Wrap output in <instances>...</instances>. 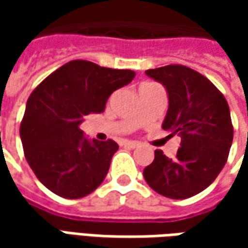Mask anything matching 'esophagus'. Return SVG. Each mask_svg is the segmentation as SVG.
<instances>
[{
    "label": "esophagus",
    "instance_id": "1",
    "mask_svg": "<svg viewBox=\"0 0 248 248\" xmlns=\"http://www.w3.org/2000/svg\"><path fill=\"white\" fill-rule=\"evenodd\" d=\"M123 145H124V146H127V148H131V149L138 148V143H137V142H132V140H125Z\"/></svg>",
    "mask_w": 248,
    "mask_h": 248
}]
</instances>
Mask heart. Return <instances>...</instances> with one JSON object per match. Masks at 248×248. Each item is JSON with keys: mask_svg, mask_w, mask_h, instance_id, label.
Listing matches in <instances>:
<instances>
[{"mask_svg": "<svg viewBox=\"0 0 248 248\" xmlns=\"http://www.w3.org/2000/svg\"><path fill=\"white\" fill-rule=\"evenodd\" d=\"M152 82H145V84H142V85H150Z\"/></svg>", "mask_w": 248, "mask_h": 248, "instance_id": "heart-1", "label": "heart"}]
</instances>
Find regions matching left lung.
<instances>
[{"label": "left lung", "instance_id": "8db88e82", "mask_svg": "<svg viewBox=\"0 0 248 248\" xmlns=\"http://www.w3.org/2000/svg\"><path fill=\"white\" fill-rule=\"evenodd\" d=\"M168 93V111L163 129L181 138L176 157L163 150L143 170L148 185L170 199H187L215 181L224 168L233 140L229 105L207 77L182 64L146 70Z\"/></svg>", "mask_w": 248, "mask_h": 248}]
</instances>
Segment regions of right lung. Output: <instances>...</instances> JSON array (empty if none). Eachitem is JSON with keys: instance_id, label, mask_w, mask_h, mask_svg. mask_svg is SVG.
Segmentation results:
<instances>
[{"instance_id": "right-lung-1", "label": "right lung", "mask_w": 248, "mask_h": 248, "mask_svg": "<svg viewBox=\"0 0 248 248\" xmlns=\"http://www.w3.org/2000/svg\"><path fill=\"white\" fill-rule=\"evenodd\" d=\"M134 77L132 70L72 61L31 92L20 124L24 157L55 195L80 199L103 182L119 145L111 139L90 142L80 125L87 114L103 113L110 95Z\"/></svg>"}]
</instances>
